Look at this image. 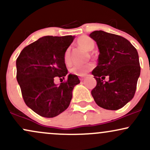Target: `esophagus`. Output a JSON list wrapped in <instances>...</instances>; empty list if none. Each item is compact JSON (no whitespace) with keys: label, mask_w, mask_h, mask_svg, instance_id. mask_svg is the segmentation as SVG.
<instances>
[{"label":"esophagus","mask_w":150,"mask_h":150,"mask_svg":"<svg viewBox=\"0 0 150 150\" xmlns=\"http://www.w3.org/2000/svg\"><path fill=\"white\" fill-rule=\"evenodd\" d=\"M84 78H85V77H84L83 76H82V77H80V80L81 81L84 80Z\"/></svg>","instance_id":"34e87169"}]
</instances>
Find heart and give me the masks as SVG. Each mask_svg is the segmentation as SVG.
<instances>
[{"mask_svg":"<svg viewBox=\"0 0 150 150\" xmlns=\"http://www.w3.org/2000/svg\"><path fill=\"white\" fill-rule=\"evenodd\" d=\"M77 45L83 48L84 49H85L87 51H92L94 47V41L87 36H82V37L78 38L77 41ZM70 53H71V49H70V47H68V49L65 50L64 56H63L64 63L68 65H70L72 61ZM92 68L93 65L91 64V63L84 65H75L70 68V72L73 75H77V76H84Z\"/></svg>","mask_w":150,"mask_h":150,"instance_id":"1","label":"heart"}]
</instances>
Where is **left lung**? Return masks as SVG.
Segmentation results:
<instances>
[{
	"label": "left lung",
	"instance_id": "left-lung-1",
	"mask_svg": "<svg viewBox=\"0 0 150 150\" xmlns=\"http://www.w3.org/2000/svg\"><path fill=\"white\" fill-rule=\"evenodd\" d=\"M89 37L99 51L97 66L92 72L97 86L91 94L100 107L118 110L135 95L140 75L138 53L128 40L116 34L99 30ZM106 76L110 78L107 82L103 81Z\"/></svg>",
	"mask_w": 150,
	"mask_h": 150
}]
</instances>
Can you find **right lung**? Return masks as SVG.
I'll list each match as a JSON object with an SVG mask.
<instances>
[{"mask_svg": "<svg viewBox=\"0 0 150 150\" xmlns=\"http://www.w3.org/2000/svg\"><path fill=\"white\" fill-rule=\"evenodd\" d=\"M75 37L46 36L21 51L16 61L17 80L26 105L39 116L53 118L67 109L74 87L80 82L69 74L66 82L54 83L68 74L63 56Z\"/></svg>", "mask_w": 150, "mask_h": 150, "instance_id": "1", "label": "right lung"}]
</instances>
